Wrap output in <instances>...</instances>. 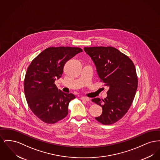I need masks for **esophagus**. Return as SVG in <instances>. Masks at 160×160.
Returning a JSON list of instances; mask_svg holds the SVG:
<instances>
[{
	"label": "esophagus",
	"instance_id": "esophagus-1",
	"mask_svg": "<svg viewBox=\"0 0 160 160\" xmlns=\"http://www.w3.org/2000/svg\"><path fill=\"white\" fill-rule=\"evenodd\" d=\"M80 99L82 100H83V101H90V98H89L88 97H82L80 98Z\"/></svg>",
	"mask_w": 160,
	"mask_h": 160
}]
</instances>
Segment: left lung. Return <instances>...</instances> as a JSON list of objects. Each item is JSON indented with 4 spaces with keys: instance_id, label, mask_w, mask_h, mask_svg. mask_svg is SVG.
Listing matches in <instances>:
<instances>
[{
    "instance_id": "1",
    "label": "left lung",
    "mask_w": 160,
    "mask_h": 160,
    "mask_svg": "<svg viewBox=\"0 0 160 160\" xmlns=\"http://www.w3.org/2000/svg\"><path fill=\"white\" fill-rule=\"evenodd\" d=\"M93 62L101 82L108 87L107 97L102 101L92 99L102 108L96 120L104 125L118 121L127 113L137 91L135 66L125 54L112 47H84Z\"/></svg>"
}]
</instances>
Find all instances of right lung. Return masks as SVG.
Segmentation results:
<instances>
[{
	"label": "right lung",
	"mask_w": 160,
	"mask_h": 160,
	"mask_svg": "<svg viewBox=\"0 0 160 160\" xmlns=\"http://www.w3.org/2000/svg\"><path fill=\"white\" fill-rule=\"evenodd\" d=\"M83 50L78 47H59L46 48L32 61L24 81V91L28 106L38 118L54 123L68 113L72 93L59 90L54 84L62 75L65 63Z\"/></svg>",
	"instance_id": "right-lung-1"
}]
</instances>
